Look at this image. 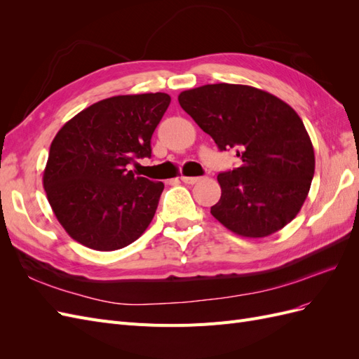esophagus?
<instances>
[{
    "mask_svg": "<svg viewBox=\"0 0 359 359\" xmlns=\"http://www.w3.org/2000/svg\"><path fill=\"white\" fill-rule=\"evenodd\" d=\"M181 181L184 184H196L201 181V177H181Z\"/></svg>",
    "mask_w": 359,
    "mask_h": 359,
    "instance_id": "esophagus-1",
    "label": "esophagus"
}]
</instances>
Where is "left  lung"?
Here are the masks:
<instances>
[{"mask_svg":"<svg viewBox=\"0 0 359 359\" xmlns=\"http://www.w3.org/2000/svg\"><path fill=\"white\" fill-rule=\"evenodd\" d=\"M181 107L241 166L219 173L211 214L236 235L264 238L290 223L314 175V151L301 118L278 97L248 85L212 83L182 91Z\"/></svg>","mask_w":359,"mask_h":359,"instance_id":"left-lung-1","label":"left lung"}]
</instances>
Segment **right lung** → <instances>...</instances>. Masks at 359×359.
<instances>
[{"label": "right lung", "instance_id": "right-lung-1", "mask_svg": "<svg viewBox=\"0 0 359 359\" xmlns=\"http://www.w3.org/2000/svg\"><path fill=\"white\" fill-rule=\"evenodd\" d=\"M165 93L115 95L86 107L52 140L43 187L61 226L85 247L112 252L135 243L156 214L163 182L128 165L151 157Z\"/></svg>", "mask_w": 359, "mask_h": 359}]
</instances>
